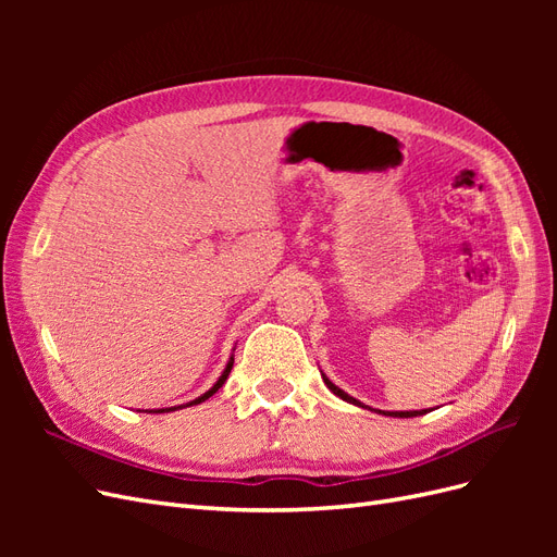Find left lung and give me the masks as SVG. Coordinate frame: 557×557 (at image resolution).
<instances>
[{
	"label": "left lung",
	"instance_id": "8db88e82",
	"mask_svg": "<svg viewBox=\"0 0 557 557\" xmlns=\"http://www.w3.org/2000/svg\"><path fill=\"white\" fill-rule=\"evenodd\" d=\"M323 381H325V385L330 387V391H332L336 397H342V399L348 401V404H356V407H362V401H358L356 397H350L348 393H344L342 387H336L325 374H323ZM362 409H367V407H362ZM423 413H428V411H387L385 416H393V418H413V416H423Z\"/></svg>",
	"mask_w": 557,
	"mask_h": 557
}]
</instances>
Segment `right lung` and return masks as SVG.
Segmentation results:
<instances>
[{
    "label": "right lung",
    "instance_id": "1",
    "mask_svg": "<svg viewBox=\"0 0 557 557\" xmlns=\"http://www.w3.org/2000/svg\"><path fill=\"white\" fill-rule=\"evenodd\" d=\"M232 364H234V358H230V362H227V367H225V372L221 374V379H218L215 381V385L211 387V391H207L205 395H201V397H197V399H193L190 404H188V407H193V404H199V401H205V399H209L213 393H218V387H223V383L227 381V376H230V369H232ZM176 407H172V409H160V411H174Z\"/></svg>",
    "mask_w": 557,
    "mask_h": 557
}]
</instances>
